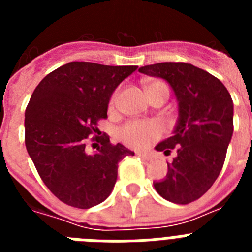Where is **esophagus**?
Wrapping results in <instances>:
<instances>
[{
    "mask_svg": "<svg viewBox=\"0 0 252 252\" xmlns=\"http://www.w3.org/2000/svg\"><path fill=\"white\" fill-rule=\"evenodd\" d=\"M136 155H137V157L141 158L142 160H148V161H149V160H151V157H150V155H149V154H145V153H137Z\"/></svg>",
    "mask_w": 252,
    "mask_h": 252,
    "instance_id": "obj_1",
    "label": "esophagus"
}]
</instances>
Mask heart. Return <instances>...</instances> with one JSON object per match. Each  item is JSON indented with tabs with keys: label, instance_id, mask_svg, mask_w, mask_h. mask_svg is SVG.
Listing matches in <instances>:
<instances>
[{
	"label": "heart",
	"instance_id": "b5f03b06",
	"mask_svg": "<svg viewBox=\"0 0 252 252\" xmlns=\"http://www.w3.org/2000/svg\"><path fill=\"white\" fill-rule=\"evenodd\" d=\"M148 94L157 91H165L169 93L165 83L160 81L148 82L146 83ZM119 98V92H115L111 97V107H113ZM162 128L157 121H130L124 125L119 131L117 136L124 144L132 149H145L150 146L154 141H157L161 136Z\"/></svg>",
	"mask_w": 252,
	"mask_h": 252
}]
</instances>
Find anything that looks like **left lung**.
Instances as JSON below:
<instances>
[{
  "instance_id": "left-lung-1",
  "label": "left lung",
  "mask_w": 252,
  "mask_h": 252,
  "mask_svg": "<svg viewBox=\"0 0 252 252\" xmlns=\"http://www.w3.org/2000/svg\"><path fill=\"white\" fill-rule=\"evenodd\" d=\"M140 73L165 79L175 93L179 120L173 136L158 144L168 162L165 179L154 187L164 199L188 204L202 197L223 166L233 132V102L218 78L188 63L151 64Z\"/></svg>"
}]
</instances>
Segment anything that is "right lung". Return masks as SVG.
<instances>
[{"label":"right lung","mask_w":252,"mask_h":252,"mask_svg":"<svg viewBox=\"0 0 252 252\" xmlns=\"http://www.w3.org/2000/svg\"><path fill=\"white\" fill-rule=\"evenodd\" d=\"M136 65L70 62L37 84L25 111V145L40 178L68 206L87 209L112 192L119 162L132 151L99 135L113 91ZM101 144L88 154L86 140Z\"/></svg>","instance_id":"obj_1"}]
</instances>
